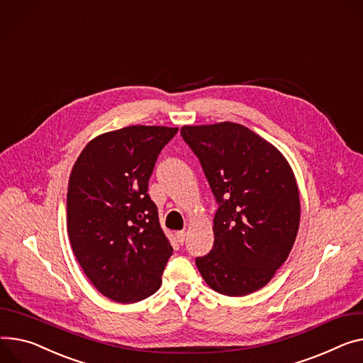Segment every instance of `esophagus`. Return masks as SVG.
I'll list each match as a JSON object with an SVG mask.
<instances>
[{
    "label": "esophagus",
    "instance_id": "esophagus-1",
    "mask_svg": "<svg viewBox=\"0 0 363 363\" xmlns=\"http://www.w3.org/2000/svg\"><path fill=\"white\" fill-rule=\"evenodd\" d=\"M176 238H177V241H179L180 244H184V241H186V231H179V233H176Z\"/></svg>",
    "mask_w": 363,
    "mask_h": 363
}]
</instances>
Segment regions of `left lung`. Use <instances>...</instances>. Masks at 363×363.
Returning <instances> with one entry per match:
<instances>
[{"instance_id":"1","label":"left lung","mask_w":363,"mask_h":363,"mask_svg":"<svg viewBox=\"0 0 363 363\" xmlns=\"http://www.w3.org/2000/svg\"><path fill=\"white\" fill-rule=\"evenodd\" d=\"M180 133L218 203L213 247L196 257L202 277L228 296L262 289L288 259L299 228V191L288 161L238 123L183 126Z\"/></svg>"}]
</instances>
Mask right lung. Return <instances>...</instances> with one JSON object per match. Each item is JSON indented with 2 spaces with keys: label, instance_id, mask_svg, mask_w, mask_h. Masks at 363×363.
<instances>
[{
  "label": "right lung",
  "instance_id": "obj_1",
  "mask_svg": "<svg viewBox=\"0 0 363 363\" xmlns=\"http://www.w3.org/2000/svg\"><path fill=\"white\" fill-rule=\"evenodd\" d=\"M177 130L136 125L103 133L72 167L67 193L72 252L96 289L116 302L155 294L173 255L147 191L157 158Z\"/></svg>",
  "mask_w": 363,
  "mask_h": 363
}]
</instances>
